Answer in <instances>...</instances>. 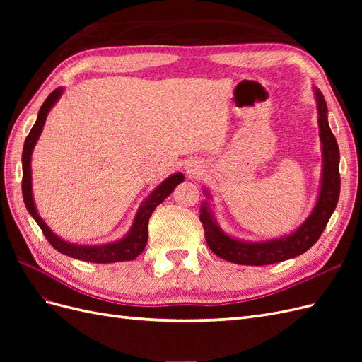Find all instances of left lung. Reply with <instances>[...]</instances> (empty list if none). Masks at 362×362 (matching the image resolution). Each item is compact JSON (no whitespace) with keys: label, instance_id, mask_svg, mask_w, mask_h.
<instances>
[{"label":"left lung","instance_id":"left-lung-1","mask_svg":"<svg viewBox=\"0 0 362 362\" xmlns=\"http://www.w3.org/2000/svg\"><path fill=\"white\" fill-rule=\"evenodd\" d=\"M315 96L317 105H319L320 140L323 144V178L319 201H317L313 214L298 231L288 237L262 243H245L223 234L213 221L208 208L202 206V214L199 217L206 245L217 257L235 262V264L266 266L302 255L320 238L335 210L339 196V151L329 124H327L325 98L317 89Z\"/></svg>","mask_w":362,"mask_h":362}]
</instances>
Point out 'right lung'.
Listing matches in <instances>:
<instances>
[{
  "mask_svg": "<svg viewBox=\"0 0 362 362\" xmlns=\"http://www.w3.org/2000/svg\"><path fill=\"white\" fill-rule=\"evenodd\" d=\"M62 95V89H56L49 93V96L45 100V103L42 104L39 116L36 124L33 125L30 134L25 139L24 144V151H23V196H24V202L28 213L35 218L36 223L40 226L43 235L47 237L49 245L62 252V254L87 261V262H98V264H105V262H122V261H129L134 259L137 255H140L141 252L145 250L146 243H148V222L152 211L156 210V206L160 205L168 196L173 192V189L177 187L180 182L184 181V175L182 173H175L172 177H169L166 181L161 182L158 187L151 193L149 198L144 202V205L140 206V210L136 216V221L133 223V228H131L129 234L120 240V242L110 243L105 246H76L63 242L56 234L51 233V229L47 226V223L42 221L39 217L35 201H33V193H31V152L33 148H35L36 141L42 133V128L45 125L47 115L49 112V108L56 104Z\"/></svg>",
  "mask_w": 362,
  "mask_h": 362,
  "instance_id": "right-lung-1",
  "label": "right lung"
}]
</instances>
